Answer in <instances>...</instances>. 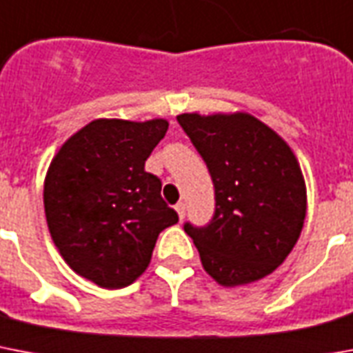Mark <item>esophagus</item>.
I'll list each match as a JSON object with an SVG mask.
<instances>
[{
    "mask_svg": "<svg viewBox=\"0 0 353 353\" xmlns=\"http://www.w3.org/2000/svg\"><path fill=\"white\" fill-rule=\"evenodd\" d=\"M174 210H176V213H179V219L182 221L185 216V204L184 202H179V204L174 205Z\"/></svg>",
    "mask_w": 353,
    "mask_h": 353,
    "instance_id": "esophagus-1",
    "label": "esophagus"
}]
</instances>
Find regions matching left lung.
<instances>
[{
  "label": "left lung",
  "instance_id": "left-lung-1",
  "mask_svg": "<svg viewBox=\"0 0 353 353\" xmlns=\"http://www.w3.org/2000/svg\"><path fill=\"white\" fill-rule=\"evenodd\" d=\"M176 120L215 185L210 224H184L202 266L222 286L266 277L290 255L306 216V185L295 154L246 112H185Z\"/></svg>",
  "mask_w": 353,
  "mask_h": 353
}]
</instances>
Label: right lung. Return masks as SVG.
<instances>
[{"instance_id": "right-lung-1", "label": "right lung", "mask_w": 353, "mask_h": 353, "mask_svg": "<svg viewBox=\"0 0 353 353\" xmlns=\"http://www.w3.org/2000/svg\"><path fill=\"white\" fill-rule=\"evenodd\" d=\"M169 123L94 120L72 134L45 176L47 225L65 262L101 288L134 283L160 231L179 222L143 165Z\"/></svg>"}]
</instances>
